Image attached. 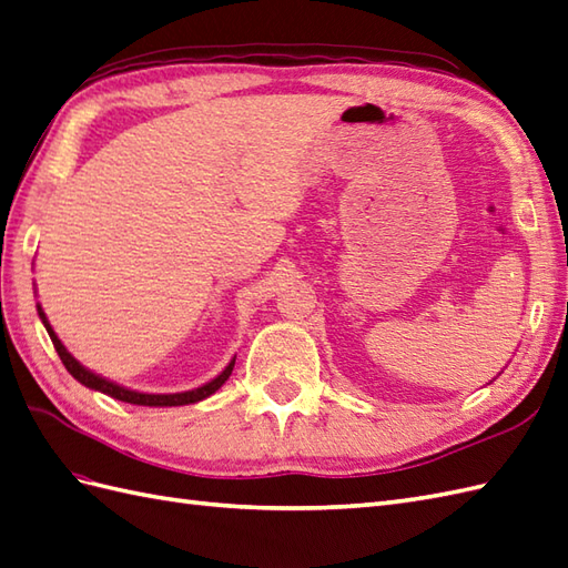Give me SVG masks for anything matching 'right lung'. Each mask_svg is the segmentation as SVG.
<instances>
[{
	"mask_svg": "<svg viewBox=\"0 0 568 568\" xmlns=\"http://www.w3.org/2000/svg\"><path fill=\"white\" fill-rule=\"evenodd\" d=\"M38 314H40V318H42V324H45V328H48V333H50V338H52L54 351H57V355H60V359H62V365L67 367V372H69L71 376H74L77 382H81L83 386L95 388V390H100V394H105V396H110V398H118V400H124V403L151 405V408H168V405L196 403V400H203V398H209L211 394H215V390L221 388V386L230 379L232 367H235V359H232L230 365H227L221 374H217L213 382H209L206 386H201V388H194V390H184V394H139V390H129V388H124V386L112 384V382L103 379V376H98V374L89 372L85 367H81L79 362L67 353V347L62 345V341L57 338V333H54L52 326L48 324L45 312H42L40 304H38Z\"/></svg>",
	"mask_w": 568,
	"mask_h": 568,
	"instance_id": "right-lung-1",
	"label": "right lung"
}]
</instances>
